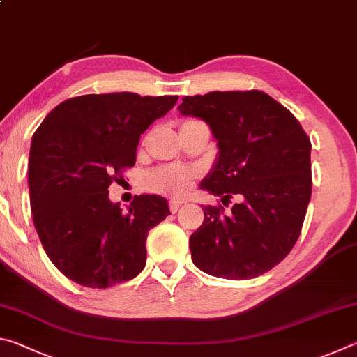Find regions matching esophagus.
Returning <instances> with one entry per match:
<instances>
[{
	"label": "esophagus",
	"instance_id": "1",
	"mask_svg": "<svg viewBox=\"0 0 357 357\" xmlns=\"http://www.w3.org/2000/svg\"><path fill=\"white\" fill-rule=\"evenodd\" d=\"M182 201H175V199H172V201H169V210L172 211V213H177L178 208L182 207Z\"/></svg>",
	"mask_w": 357,
	"mask_h": 357
}]
</instances>
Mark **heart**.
Masks as SVG:
<instances>
[{
    "label": "heart",
    "mask_w": 357,
    "mask_h": 357,
    "mask_svg": "<svg viewBox=\"0 0 357 357\" xmlns=\"http://www.w3.org/2000/svg\"><path fill=\"white\" fill-rule=\"evenodd\" d=\"M195 180L196 172L183 166H162L146 175V185L150 190L171 197L185 196Z\"/></svg>",
    "instance_id": "obj_1"
}]
</instances>
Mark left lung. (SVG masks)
Masks as SVG:
<instances>
[{"label": "left lung", "mask_w": 357, "mask_h": 357, "mask_svg": "<svg viewBox=\"0 0 357 357\" xmlns=\"http://www.w3.org/2000/svg\"><path fill=\"white\" fill-rule=\"evenodd\" d=\"M185 116L210 125L220 147L201 188L224 201L240 199L230 213L204 207L190 236L199 270L222 279H252L280 264L295 246L312 195L310 139L285 106L261 91L186 96Z\"/></svg>", "instance_id": "1"}]
</instances>
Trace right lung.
Returning <instances> with one entry per match:
<instances>
[{
  "label": "right lung",
  "instance_id": "right-lung-1",
  "mask_svg": "<svg viewBox=\"0 0 357 357\" xmlns=\"http://www.w3.org/2000/svg\"><path fill=\"white\" fill-rule=\"evenodd\" d=\"M177 100L133 92L72 97L33 135V222L50 260L73 282L106 289L146 266L147 234L171 215L167 201L135 196L123 211L109 201L108 188L135 166L141 135Z\"/></svg>",
  "mask_w": 357,
  "mask_h": 357
}]
</instances>
